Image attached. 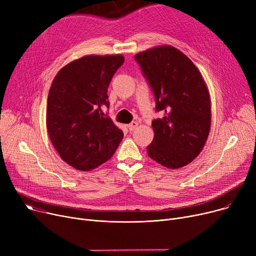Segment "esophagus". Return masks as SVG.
Masks as SVG:
<instances>
[{
  "label": "esophagus",
  "instance_id": "obj_1",
  "mask_svg": "<svg viewBox=\"0 0 256 256\" xmlns=\"http://www.w3.org/2000/svg\"><path fill=\"white\" fill-rule=\"evenodd\" d=\"M137 126H138V122H136V121H132V122H130V124L128 126V128L132 132V130H135Z\"/></svg>",
  "mask_w": 256,
  "mask_h": 256
}]
</instances>
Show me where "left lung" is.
<instances>
[{"label": "left lung", "mask_w": 256, "mask_h": 256, "mask_svg": "<svg viewBox=\"0 0 256 256\" xmlns=\"http://www.w3.org/2000/svg\"><path fill=\"white\" fill-rule=\"evenodd\" d=\"M156 98L154 137L147 154L170 169L190 164L202 150L210 121V98L194 63L171 46H156L135 55Z\"/></svg>", "instance_id": "1"}]
</instances>
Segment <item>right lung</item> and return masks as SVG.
Returning <instances> with one entry per match:
<instances>
[{"mask_svg": "<svg viewBox=\"0 0 256 256\" xmlns=\"http://www.w3.org/2000/svg\"><path fill=\"white\" fill-rule=\"evenodd\" d=\"M122 55H88L59 70L48 91L46 130L52 144L70 166L89 171L115 154L124 138L102 108Z\"/></svg>", "mask_w": 256, "mask_h": 256, "instance_id": "obj_1", "label": "right lung"}]
</instances>
